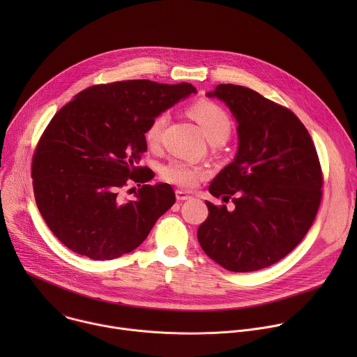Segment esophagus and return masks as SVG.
I'll use <instances>...</instances> for the list:
<instances>
[{"label":"esophagus","instance_id":"obj_1","mask_svg":"<svg viewBox=\"0 0 357 357\" xmlns=\"http://www.w3.org/2000/svg\"><path fill=\"white\" fill-rule=\"evenodd\" d=\"M175 195H176V200H179V202H182V200H188V199H190V197H192L189 193H186V192H183V190H181V189H176Z\"/></svg>","mask_w":357,"mask_h":357}]
</instances>
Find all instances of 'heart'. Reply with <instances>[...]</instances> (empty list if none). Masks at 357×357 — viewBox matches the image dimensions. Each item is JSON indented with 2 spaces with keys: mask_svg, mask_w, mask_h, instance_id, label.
I'll return each mask as SVG.
<instances>
[{
  "mask_svg": "<svg viewBox=\"0 0 357 357\" xmlns=\"http://www.w3.org/2000/svg\"><path fill=\"white\" fill-rule=\"evenodd\" d=\"M189 114L200 124L203 132L212 144H222L230 137L233 128L230 114L215 101H196L189 107ZM168 119L169 116L167 112L160 113L145 130V141L151 148H157L161 144L162 131L168 123ZM160 175L168 183L189 189L193 188L196 182L205 175V171L183 160H171L161 167Z\"/></svg>",
  "mask_w": 357,
  "mask_h": 357,
  "instance_id": "b5f03b06",
  "label": "heart"
}]
</instances>
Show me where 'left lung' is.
Returning a JSON list of instances; mask_svg holds the SVG:
<instances>
[{
    "mask_svg": "<svg viewBox=\"0 0 357 357\" xmlns=\"http://www.w3.org/2000/svg\"><path fill=\"white\" fill-rule=\"evenodd\" d=\"M209 97L229 106L238 126L233 162L211 182L215 197L197 240L223 268L250 273L267 268L289 254L318 213L324 176L314 141L287 107L248 87L218 84Z\"/></svg>",
    "mask_w": 357,
    "mask_h": 357,
    "instance_id": "8db88e82",
    "label": "left lung"
}]
</instances>
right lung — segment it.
<instances>
[{"mask_svg": "<svg viewBox=\"0 0 357 357\" xmlns=\"http://www.w3.org/2000/svg\"><path fill=\"white\" fill-rule=\"evenodd\" d=\"M196 89L124 80L80 91L50 120L32 157L36 206L59 241L91 260L135 250L175 203L168 183L149 185L154 172L137 167L145 130L160 113ZM137 183L132 201L121 190ZM131 190V189H130Z\"/></svg>", "mask_w": 357, "mask_h": 357, "instance_id": "1", "label": "right lung"}]
</instances>
